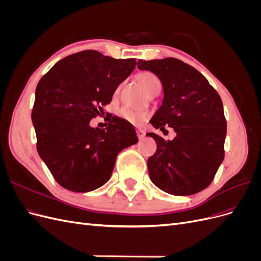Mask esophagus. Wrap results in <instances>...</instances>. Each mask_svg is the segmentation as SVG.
<instances>
[{
  "label": "esophagus",
  "mask_w": 261,
  "mask_h": 261,
  "mask_svg": "<svg viewBox=\"0 0 261 261\" xmlns=\"http://www.w3.org/2000/svg\"><path fill=\"white\" fill-rule=\"evenodd\" d=\"M137 136L139 139H143L146 136V133L143 129H137Z\"/></svg>",
  "instance_id": "esophagus-1"
}]
</instances>
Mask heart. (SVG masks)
I'll use <instances>...</instances> for the list:
<instances>
[{
	"instance_id": "heart-1",
	"label": "heart",
	"mask_w": 261,
	"mask_h": 261,
	"mask_svg": "<svg viewBox=\"0 0 261 261\" xmlns=\"http://www.w3.org/2000/svg\"><path fill=\"white\" fill-rule=\"evenodd\" d=\"M138 82L143 86V88L146 90V92L149 94L155 90H161V82L156 75H154L151 72H144L139 74ZM118 115L123 117L124 120L128 121L133 124H140L146 120V114L143 112L133 111V110L128 108H122L118 111Z\"/></svg>"
}]
</instances>
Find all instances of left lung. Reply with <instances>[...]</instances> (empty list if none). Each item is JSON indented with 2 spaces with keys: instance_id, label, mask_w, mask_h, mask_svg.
I'll list each match as a JSON object with an SVG mask.
<instances>
[{
  "instance_id": "obj_1",
  "label": "left lung",
  "mask_w": 261,
  "mask_h": 261,
  "mask_svg": "<svg viewBox=\"0 0 261 261\" xmlns=\"http://www.w3.org/2000/svg\"><path fill=\"white\" fill-rule=\"evenodd\" d=\"M137 67L155 74L163 86L162 105L150 123L156 129L169 126L176 133L173 140L146 134L156 143V151L147 162L150 179L175 196L203 191L224 159L222 100L206 77L177 59L139 60Z\"/></svg>"
}]
</instances>
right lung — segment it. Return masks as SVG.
Masks as SVG:
<instances>
[{
    "label": "right lung",
    "mask_w": 261,
    "mask_h": 261,
    "mask_svg": "<svg viewBox=\"0 0 261 261\" xmlns=\"http://www.w3.org/2000/svg\"><path fill=\"white\" fill-rule=\"evenodd\" d=\"M136 64L85 50L59 61L38 83L31 113L37 150L62 187L88 193L105 185L117 154L138 143L124 118L113 116L107 128L90 126Z\"/></svg>",
    "instance_id": "1"
}]
</instances>
